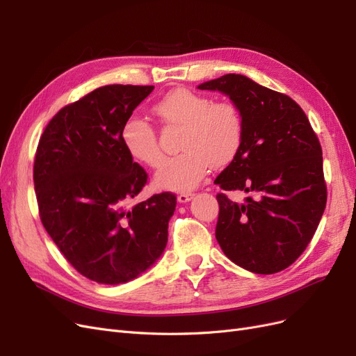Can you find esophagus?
Instances as JSON below:
<instances>
[{
    "label": "esophagus",
    "mask_w": 356,
    "mask_h": 356,
    "mask_svg": "<svg viewBox=\"0 0 356 356\" xmlns=\"http://www.w3.org/2000/svg\"><path fill=\"white\" fill-rule=\"evenodd\" d=\"M193 193H181V195H178V202L179 203H186V202H188V200H191L193 199Z\"/></svg>",
    "instance_id": "obj_1"
}]
</instances>
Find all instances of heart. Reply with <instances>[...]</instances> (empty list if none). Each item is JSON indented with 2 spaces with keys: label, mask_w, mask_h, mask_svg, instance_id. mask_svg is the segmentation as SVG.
<instances>
[{
  "label": "heart",
  "mask_w": 356,
  "mask_h": 356,
  "mask_svg": "<svg viewBox=\"0 0 356 356\" xmlns=\"http://www.w3.org/2000/svg\"><path fill=\"white\" fill-rule=\"evenodd\" d=\"M153 114L165 126L181 127L182 153L165 161L154 177L159 188L188 191L196 188L213 168L230 165L243 141V118L230 101H215L178 88L153 105ZM120 139L126 152L141 163L157 168L163 161L154 127L139 117L123 123Z\"/></svg>",
  "instance_id": "obj_1"
}]
</instances>
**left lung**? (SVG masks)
<instances>
[{"instance_id": "8db88e82", "label": "left lung", "mask_w": 356, "mask_h": 356, "mask_svg": "<svg viewBox=\"0 0 356 356\" xmlns=\"http://www.w3.org/2000/svg\"><path fill=\"white\" fill-rule=\"evenodd\" d=\"M199 89L227 95L243 118L239 153L215 184L250 196L239 204L218 193L215 238L246 270L281 272L303 254L325 209L319 139L296 101L245 75L225 74Z\"/></svg>"}]
</instances>
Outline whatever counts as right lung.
Segmentation results:
<instances>
[{"mask_svg": "<svg viewBox=\"0 0 356 356\" xmlns=\"http://www.w3.org/2000/svg\"><path fill=\"white\" fill-rule=\"evenodd\" d=\"M154 86L110 84L63 106L42 132L34 160L40 218L84 277L132 281L163 254L177 196L165 191L127 209L147 172L126 152L123 123Z\"/></svg>", "mask_w": 356, "mask_h": 356, "instance_id": "add662e5", "label": "right lung"}]
</instances>
